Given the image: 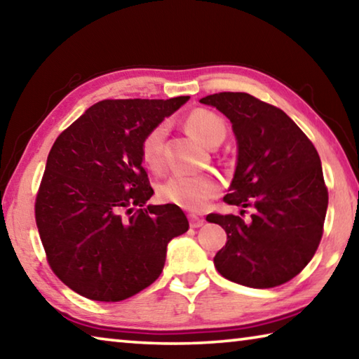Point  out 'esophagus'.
<instances>
[{
  "label": "esophagus",
  "mask_w": 359,
  "mask_h": 359,
  "mask_svg": "<svg viewBox=\"0 0 359 359\" xmlns=\"http://www.w3.org/2000/svg\"><path fill=\"white\" fill-rule=\"evenodd\" d=\"M188 218H190V226L191 228H199V226H203V224H204V218L203 217H198V215H190V217H188Z\"/></svg>",
  "instance_id": "esophagus-1"
}]
</instances>
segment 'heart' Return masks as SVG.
Here are the masks:
<instances>
[{"label": "heart", "instance_id": "heart-1", "mask_svg": "<svg viewBox=\"0 0 359 359\" xmlns=\"http://www.w3.org/2000/svg\"><path fill=\"white\" fill-rule=\"evenodd\" d=\"M185 126L190 135L204 144L205 147H215L226 136V121L209 109L198 107L187 115ZM166 136V126L156 125L141 142V158L144 166L158 172L161 169L163 141ZM220 190L218 180L210 174H175L163 182L158 194L163 201L179 205L187 210H201Z\"/></svg>", "mask_w": 359, "mask_h": 359}]
</instances>
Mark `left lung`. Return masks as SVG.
Instances as JSON below:
<instances>
[{
	"mask_svg": "<svg viewBox=\"0 0 359 359\" xmlns=\"http://www.w3.org/2000/svg\"><path fill=\"white\" fill-rule=\"evenodd\" d=\"M201 102L226 115L238 139V166L223 201L253 209L248 222L208 215L228 236L214 258L217 271L250 288L287 283L323 236L327 188L318 151L282 109L252 95L223 92Z\"/></svg>",
	"mask_w": 359,
	"mask_h": 359,
	"instance_id": "left-lung-1",
	"label": "left lung"
}]
</instances>
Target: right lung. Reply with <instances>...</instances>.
<instances>
[{
	"label": "right lung",
	"mask_w": 359,
	"mask_h": 359,
	"mask_svg": "<svg viewBox=\"0 0 359 359\" xmlns=\"http://www.w3.org/2000/svg\"><path fill=\"white\" fill-rule=\"evenodd\" d=\"M190 100H104L53 142L34 203L48 266L72 291L118 302L160 277L169 241L188 231L175 204L154 194L141 142Z\"/></svg>",
	"instance_id": "right-lung-1"
}]
</instances>
